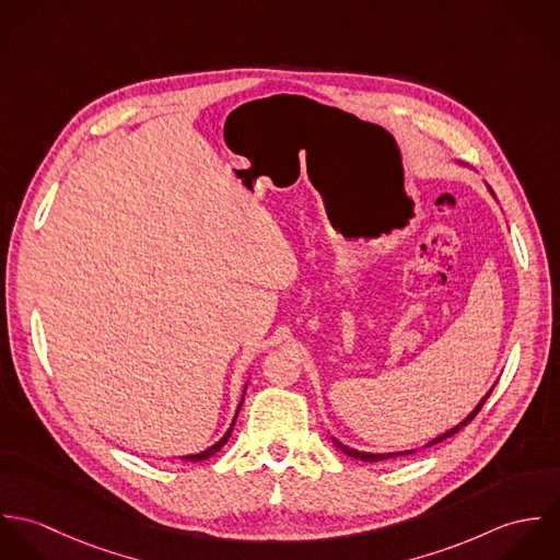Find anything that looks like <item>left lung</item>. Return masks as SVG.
<instances>
[{"mask_svg": "<svg viewBox=\"0 0 560 560\" xmlns=\"http://www.w3.org/2000/svg\"><path fill=\"white\" fill-rule=\"evenodd\" d=\"M459 165H466V163H462V161H457ZM487 185V183H485ZM487 189H489V194L495 198V194L491 191V187L487 185ZM491 390H493V386L487 390V395L482 397V399L477 402V407L462 420V422H457L453 429H448V431H444L442 435H438V438H433V440H429L427 444H424V448H429V446H435V444H440V442H444L446 438H451V435H455L457 431H462L477 413H479L480 407H482V402L489 399V395H491ZM331 442H334V446L336 448H340L345 455H349V457H353V459H360V462H384V459H393V457H402V455H411V453H416L418 448H411V451H397V453H364V451H355V448H349V446H345L340 440H336V438H331Z\"/></svg>", "mask_w": 560, "mask_h": 560, "instance_id": "obj_1", "label": "left lung"}]
</instances>
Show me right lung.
<instances>
[{
	"label": "right lung",
	"instance_id": "obj_1",
	"mask_svg": "<svg viewBox=\"0 0 560 560\" xmlns=\"http://www.w3.org/2000/svg\"><path fill=\"white\" fill-rule=\"evenodd\" d=\"M245 388H247V384H245ZM245 388H243V395H241L240 407H237V411H235V418H233V422H231V427H229V431L213 444V446H209L207 451H202V453H194V455H183L180 459L183 462H202V459H209V457H213L226 442H229V438H231V433H233V427H235V420H237V413H240L241 405H243V397H245Z\"/></svg>",
	"mask_w": 560,
	"mask_h": 560
}]
</instances>
